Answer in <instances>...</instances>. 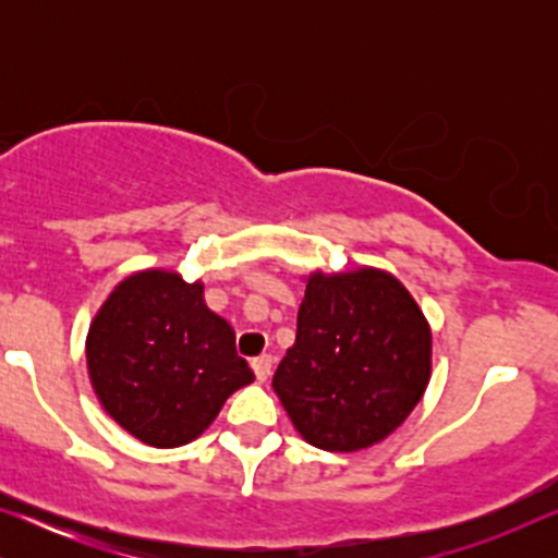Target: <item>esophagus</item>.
Returning a JSON list of instances; mask_svg holds the SVG:
<instances>
[{"label":"esophagus","instance_id":"34e87169","mask_svg":"<svg viewBox=\"0 0 558 558\" xmlns=\"http://www.w3.org/2000/svg\"><path fill=\"white\" fill-rule=\"evenodd\" d=\"M252 369H254V375H257V380L265 383L272 373V360L270 356H257V360L252 362Z\"/></svg>","mask_w":558,"mask_h":558}]
</instances>
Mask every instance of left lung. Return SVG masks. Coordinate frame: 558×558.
<instances>
[{"instance_id": "left-lung-1", "label": "left lung", "mask_w": 558, "mask_h": 558, "mask_svg": "<svg viewBox=\"0 0 558 558\" xmlns=\"http://www.w3.org/2000/svg\"><path fill=\"white\" fill-rule=\"evenodd\" d=\"M272 388L301 438L351 453L412 414L433 373V332L407 286L377 267L315 270Z\"/></svg>"}]
</instances>
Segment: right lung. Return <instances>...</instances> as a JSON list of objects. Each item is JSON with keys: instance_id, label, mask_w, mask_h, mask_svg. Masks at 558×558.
Segmentation results:
<instances>
[{"instance_id": "1", "label": "right lung", "mask_w": 558, "mask_h": 558, "mask_svg": "<svg viewBox=\"0 0 558 558\" xmlns=\"http://www.w3.org/2000/svg\"><path fill=\"white\" fill-rule=\"evenodd\" d=\"M86 367L101 409L155 448L196 440L228 396L254 383L228 319L204 304L202 280L162 267L112 288L88 325Z\"/></svg>"}]
</instances>
